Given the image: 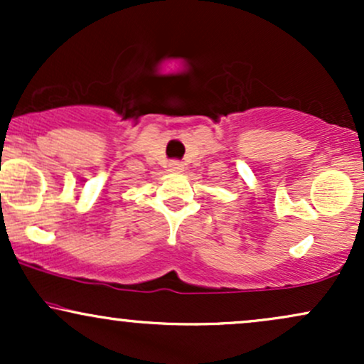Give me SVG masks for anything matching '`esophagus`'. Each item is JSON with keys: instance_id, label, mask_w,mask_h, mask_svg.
Here are the masks:
<instances>
[{"instance_id": "34e87169", "label": "esophagus", "mask_w": 364, "mask_h": 364, "mask_svg": "<svg viewBox=\"0 0 364 364\" xmlns=\"http://www.w3.org/2000/svg\"><path fill=\"white\" fill-rule=\"evenodd\" d=\"M169 171H171V173H181L183 164L179 161H171L169 162Z\"/></svg>"}]
</instances>
